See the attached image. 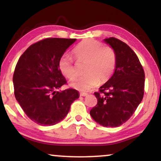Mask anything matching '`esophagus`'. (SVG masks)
I'll list each match as a JSON object with an SVG mask.
<instances>
[{
    "label": "esophagus",
    "instance_id": "1",
    "mask_svg": "<svg viewBox=\"0 0 161 161\" xmlns=\"http://www.w3.org/2000/svg\"><path fill=\"white\" fill-rule=\"evenodd\" d=\"M80 95L82 96V97H86V96L88 95V94L87 93H85V92H80Z\"/></svg>",
    "mask_w": 161,
    "mask_h": 161
}]
</instances>
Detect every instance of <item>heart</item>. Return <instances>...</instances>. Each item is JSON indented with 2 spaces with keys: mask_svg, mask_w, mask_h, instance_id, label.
Wrapping results in <instances>:
<instances>
[{
  "mask_svg": "<svg viewBox=\"0 0 161 161\" xmlns=\"http://www.w3.org/2000/svg\"><path fill=\"white\" fill-rule=\"evenodd\" d=\"M78 60L86 61L83 72L85 75L78 77L71 83V86L79 91L88 92L97 84L98 80L104 82L111 78L116 64L115 50L109 46H104L100 42L87 39L79 43L73 50ZM61 74L69 80L78 75L73 59L68 53L63 54L58 61Z\"/></svg>",
  "mask_w": 161,
  "mask_h": 161,
  "instance_id": "b5f03b06",
  "label": "heart"
}]
</instances>
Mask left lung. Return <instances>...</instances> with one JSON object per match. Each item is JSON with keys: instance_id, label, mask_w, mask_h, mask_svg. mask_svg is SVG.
Instances as JSON below:
<instances>
[{"instance_id": "obj_1", "label": "left lung", "mask_w": 161, "mask_h": 161, "mask_svg": "<svg viewBox=\"0 0 161 161\" xmlns=\"http://www.w3.org/2000/svg\"><path fill=\"white\" fill-rule=\"evenodd\" d=\"M104 42L115 50L116 64L111 78L94 92L97 104L90 115L103 126L116 127L127 122L142 102L145 75L138 56L126 43L114 37Z\"/></svg>"}]
</instances>
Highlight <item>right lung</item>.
Masks as SVG:
<instances>
[{
	"label": "right lung",
	"mask_w": 161,
	"mask_h": 161,
	"mask_svg": "<svg viewBox=\"0 0 161 161\" xmlns=\"http://www.w3.org/2000/svg\"><path fill=\"white\" fill-rule=\"evenodd\" d=\"M75 41L42 39L31 45L17 61L13 75L15 98L36 124L50 126L61 122L79 97V92L73 89L56 91L67 83L58 68V61Z\"/></svg>",
	"instance_id": "add662e5"
}]
</instances>
